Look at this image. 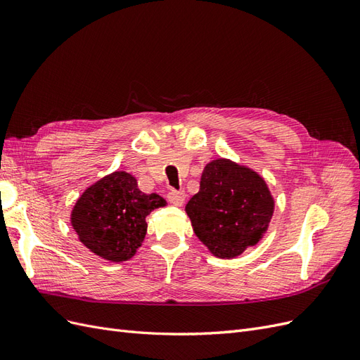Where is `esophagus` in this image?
<instances>
[{"mask_svg": "<svg viewBox=\"0 0 360 360\" xmlns=\"http://www.w3.org/2000/svg\"><path fill=\"white\" fill-rule=\"evenodd\" d=\"M167 198L174 205H183L184 200H186V193H184V191H169Z\"/></svg>", "mask_w": 360, "mask_h": 360, "instance_id": "34e87169", "label": "esophagus"}]
</instances>
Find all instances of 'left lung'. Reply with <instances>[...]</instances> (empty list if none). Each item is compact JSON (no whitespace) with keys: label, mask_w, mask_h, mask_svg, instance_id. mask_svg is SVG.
Instances as JSON below:
<instances>
[{"label":"left lung","mask_w":360,"mask_h":360,"mask_svg":"<svg viewBox=\"0 0 360 360\" xmlns=\"http://www.w3.org/2000/svg\"><path fill=\"white\" fill-rule=\"evenodd\" d=\"M184 210L210 252L230 259L263 238L275 200L258 172L219 158L204 167L200 191Z\"/></svg>","instance_id":"1"}]
</instances>
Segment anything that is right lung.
Returning a JSON list of instances; mask_svg holds the SVG:
<instances>
[{
    "instance_id": "add662e5",
    "label": "right lung",
    "mask_w": 360,
    "mask_h": 360,
    "mask_svg": "<svg viewBox=\"0 0 360 360\" xmlns=\"http://www.w3.org/2000/svg\"><path fill=\"white\" fill-rule=\"evenodd\" d=\"M167 201L138 189L126 171L108 174L86 188L73 205L70 222L81 243L112 263L132 258L147 234L146 217Z\"/></svg>"
}]
</instances>
